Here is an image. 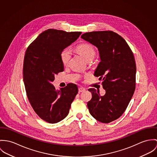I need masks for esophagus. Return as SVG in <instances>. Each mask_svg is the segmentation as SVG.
I'll return each instance as SVG.
<instances>
[{"mask_svg": "<svg viewBox=\"0 0 157 157\" xmlns=\"http://www.w3.org/2000/svg\"><path fill=\"white\" fill-rule=\"evenodd\" d=\"M86 90V89L84 88H83V87H79V93H81V92H83V91H84Z\"/></svg>", "mask_w": 157, "mask_h": 157, "instance_id": "1", "label": "esophagus"}]
</instances>
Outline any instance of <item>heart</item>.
I'll return each mask as SVG.
<instances>
[{"label": "heart", "mask_w": 157, "mask_h": 157, "mask_svg": "<svg viewBox=\"0 0 157 157\" xmlns=\"http://www.w3.org/2000/svg\"><path fill=\"white\" fill-rule=\"evenodd\" d=\"M76 51L87 61L90 59H93L96 55L94 48L88 43H82L78 45L76 48ZM70 57L71 52L68 48L63 49L60 53L61 61L64 66L68 64Z\"/></svg>", "instance_id": "obj_1"}]
</instances>
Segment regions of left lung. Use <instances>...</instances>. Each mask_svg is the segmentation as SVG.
<instances>
[{"label":"left lung","mask_w":157,"mask_h":157,"mask_svg":"<svg viewBox=\"0 0 157 157\" xmlns=\"http://www.w3.org/2000/svg\"><path fill=\"white\" fill-rule=\"evenodd\" d=\"M81 38L99 50L101 61L94 75L99 77L106 91L101 96L99 90L89 88L92 98L87 106L95 119L108 123L122 116L134 94L136 84L134 54L126 41L113 31L90 32Z\"/></svg>","instance_id":"left-lung-1"}]
</instances>
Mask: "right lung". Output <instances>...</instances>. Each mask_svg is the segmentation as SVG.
<instances>
[{
  "label": "right lung",
  "mask_w": 157,
  "mask_h": 157,
  "mask_svg": "<svg viewBox=\"0 0 157 157\" xmlns=\"http://www.w3.org/2000/svg\"><path fill=\"white\" fill-rule=\"evenodd\" d=\"M81 34L49 29L38 35L26 51L23 75L26 94L35 113L46 122L63 120L78 94L76 84L70 83L56 91L52 82L55 75L64 71L61 51Z\"/></svg>",
  "instance_id": "1"
}]
</instances>
